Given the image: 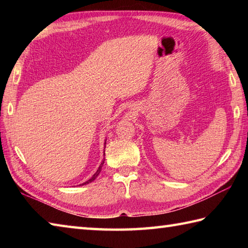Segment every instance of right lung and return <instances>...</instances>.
Masks as SVG:
<instances>
[{
    "mask_svg": "<svg viewBox=\"0 0 248 248\" xmlns=\"http://www.w3.org/2000/svg\"><path fill=\"white\" fill-rule=\"evenodd\" d=\"M103 163H104V159H103V161H102V163H101V165H100L99 166V168H98V170H97V171L96 172H94V175L91 178V179H89V180H87L86 182H84V183H82V184H80V186H84V184H88V183H91V182H93V180H94V179H96L97 177H98V175H99V173H100V171H101V168H102V165H103Z\"/></svg>",
    "mask_w": 248,
    "mask_h": 248,
    "instance_id": "obj_1",
    "label": "right lung"
}]
</instances>
